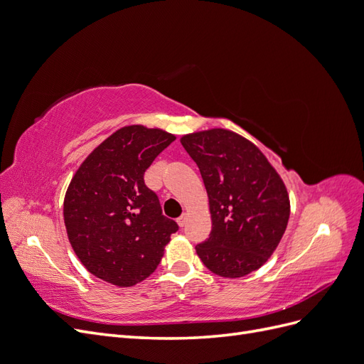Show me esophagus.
Wrapping results in <instances>:
<instances>
[{"instance_id": "34e87169", "label": "esophagus", "mask_w": 364, "mask_h": 364, "mask_svg": "<svg viewBox=\"0 0 364 364\" xmlns=\"http://www.w3.org/2000/svg\"><path fill=\"white\" fill-rule=\"evenodd\" d=\"M186 218H188V214L186 213H183L179 218H178V225L182 228V226H185V223H186Z\"/></svg>"}]
</instances>
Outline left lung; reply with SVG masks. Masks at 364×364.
<instances>
[{"label": "left lung", "instance_id": "1", "mask_svg": "<svg viewBox=\"0 0 364 364\" xmlns=\"http://www.w3.org/2000/svg\"><path fill=\"white\" fill-rule=\"evenodd\" d=\"M183 149L200 170L213 230L196 246L213 273L241 278L277 249L290 217L289 193L257 146L234 132L213 129L185 135Z\"/></svg>", "mask_w": 364, "mask_h": 364}]
</instances>
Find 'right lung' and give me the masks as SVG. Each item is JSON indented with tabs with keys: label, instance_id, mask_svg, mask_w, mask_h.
Returning <instances> with one entry per match:
<instances>
[{
	"label": "right lung",
	"instance_id": "1",
	"mask_svg": "<svg viewBox=\"0 0 364 364\" xmlns=\"http://www.w3.org/2000/svg\"><path fill=\"white\" fill-rule=\"evenodd\" d=\"M174 139L159 129L123 127L74 174L63 220L75 255L97 278L130 287L156 270L179 226L162 214L144 173Z\"/></svg>",
	"mask_w": 364,
	"mask_h": 364
}]
</instances>
